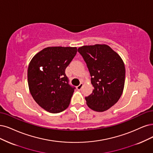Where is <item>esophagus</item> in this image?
<instances>
[{"instance_id": "34e87169", "label": "esophagus", "mask_w": 153, "mask_h": 153, "mask_svg": "<svg viewBox=\"0 0 153 153\" xmlns=\"http://www.w3.org/2000/svg\"><path fill=\"white\" fill-rule=\"evenodd\" d=\"M82 86H83V83H82V82H81V83H80L79 85L77 86V90H81V89H82Z\"/></svg>"}]
</instances>
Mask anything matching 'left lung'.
<instances>
[{"instance_id": "1", "label": "left lung", "mask_w": 153, "mask_h": 153, "mask_svg": "<svg viewBox=\"0 0 153 153\" xmlns=\"http://www.w3.org/2000/svg\"><path fill=\"white\" fill-rule=\"evenodd\" d=\"M86 62L94 87L86 97L89 108L103 112L114 106L122 94L126 68L120 56L106 44L85 45L78 48Z\"/></svg>"}]
</instances>
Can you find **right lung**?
I'll return each mask as SVG.
<instances>
[{"label":"right lung","instance_id":"add662e5","mask_svg":"<svg viewBox=\"0 0 153 153\" xmlns=\"http://www.w3.org/2000/svg\"><path fill=\"white\" fill-rule=\"evenodd\" d=\"M77 52V47H48L31 60L28 86L33 99L45 110L56 114L69 106L74 88L68 84L65 71Z\"/></svg>","mask_w":153,"mask_h":153}]
</instances>
